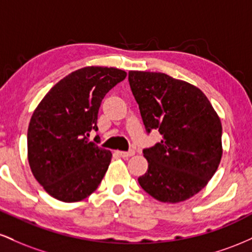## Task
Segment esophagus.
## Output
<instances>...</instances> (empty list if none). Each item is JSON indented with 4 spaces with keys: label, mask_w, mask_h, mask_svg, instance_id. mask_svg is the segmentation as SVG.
Segmentation results:
<instances>
[{
    "label": "esophagus",
    "mask_w": 252,
    "mask_h": 252,
    "mask_svg": "<svg viewBox=\"0 0 252 252\" xmlns=\"http://www.w3.org/2000/svg\"><path fill=\"white\" fill-rule=\"evenodd\" d=\"M117 154L121 156V158H130V156H132L135 154V152H132V150H130V152H117Z\"/></svg>",
    "instance_id": "1"
}]
</instances>
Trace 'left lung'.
<instances>
[{
    "mask_svg": "<svg viewBox=\"0 0 252 252\" xmlns=\"http://www.w3.org/2000/svg\"><path fill=\"white\" fill-rule=\"evenodd\" d=\"M129 84L147 132L161 142L143 150L148 170L141 187L158 201L176 204L209 184L222 155L221 122L204 92L160 72L129 71Z\"/></svg>",
    "mask_w": 252,
    "mask_h": 252,
    "instance_id": "left-lung-1",
    "label": "left lung"
}]
</instances>
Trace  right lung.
Returning <instances> with one entry per match:
<instances>
[{"label":"right lung","instance_id":"obj_1","mask_svg":"<svg viewBox=\"0 0 252 252\" xmlns=\"http://www.w3.org/2000/svg\"><path fill=\"white\" fill-rule=\"evenodd\" d=\"M126 77V71L115 67L79 68L58 82L34 110L27 132L28 162L51 196L76 202L97 189L112 154L90 142L89 136L98 130L103 98Z\"/></svg>","mask_w":252,"mask_h":252}]
</instances>
